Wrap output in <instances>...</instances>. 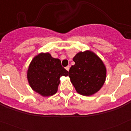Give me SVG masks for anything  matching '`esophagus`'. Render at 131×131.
Instances as JSON below:
<instances>
[{
  "instance_id": "1",
  "label": "esophagus",
  "mask_w": 131,
  "mask_h": 131,
  "mask_svg": "<svg viewBox=\"0 0 131 131\" xmlns=\"http://www.w3.org/2000/svg\"><path fill=\"white\" fill-rule=\"evenodd\" d=\"M69 68H70V66H67L66 68V69L67 71H69Z\"/></svg>"
}]
</instances>
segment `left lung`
Listing matches in <instances>:
<instances>
[{"label": "left lung", "mask_w": 131, "mask_h": 131, "mask_svg": "<svg viewBox=\"0 0 131 131\" xmlns=\"http://www.w3.org/2000/svg\"><path fill=\"white\" fill-rule=\"evenodd\" d=\"M69 77L77 93L92 96L100 91L106 79V68L102 60L91 50L79 52L73 58Z\"/></svg>", "instance_id": "obj_1"}]
</instances>
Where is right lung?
<instances>
[{
  "label": "right lung",
  "instance_id": "1",
  "mask_svg": "<svg viewBox=\"0 0 131 131\" xmlns=\"http://www.w3.org/2000/svg\"><path fill=\"white\" fill-rule=\"evenodd\" d=\"M68 75V71L61 65V61L52 57L48 52L35 56L27 71V78L33 91L43 97L54 95L58 91L60 78Z\"/></svg>",
  "mask_w": 131,
  "mask_h": 131
}]
</instances>
